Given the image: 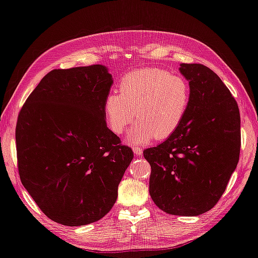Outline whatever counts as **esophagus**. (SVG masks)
Instances as JSON below:
<instances>
[{
	"label": "esophagus",
	"mask_w": 258,
	"mask_h": 258,
	"mask_svg": "<svg viewBox=\"0 0 258 258\" xmlns=\"http://www.w3.org/2000/svg\"><path fill=\"white\" fill-rule=\"evenodd\" d=\"M133 150H134V154L136 155V156H140V155L143 154V148L137 147V146H135V147L133 148Z\"/></svg>",
	"instance_id": "34e87169"
}]
</instances>
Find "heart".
<instances>
[{"label":"heart","instance_id":"obj_1","mask_svg":"<svg viewBox=\"0 0 258 258\" xmlns=\"http://www.w3.org/2000/svg\"><path fill=\"white\" fill-rule=\"evenodd\" d=\"M119 91L105 96V122L113 134L121 135L134 121L137 109L139 121L128 136L134 144L172 136L185 118L191 100L186 79L157 67L129 73L120 81Z\"/></svg>","mask_w":258,"mask_h":258}]
</instances>
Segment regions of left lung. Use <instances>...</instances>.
Returning a JSON list of instances; mask_svg holds the SVG:
<instances>
[{
  "mask_svg": "<svg viewBox=\"0 0 258 258\" xmlns=\"http://www.w3.org/2000/svg\"><path fill=\"white\" fill-rule=\"evenodd\" d=\"M191 87L183 122L157 147L144 150L152 167L149 194L160 210L199 216L220 200L239 160L240 114L228 87L202 64H181Z\"/></svg>",
  "mask_w": 258,
  "mask_h": 258,
  "instance_id": "1",
  "label": "left lung"
}]
</instances>
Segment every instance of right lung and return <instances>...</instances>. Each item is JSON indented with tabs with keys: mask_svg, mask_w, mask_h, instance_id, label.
Segmentation results:
<instances>
[{
	"mask_svg": "<svg viewBox=\"0 0 258 258\" xmlns=\"http://www.w3.org/2000/svg\"><path fill=\"white\" fill-rule=\"evenodd\" d=\"M112 83L102 65L52 70L19 112L20 179L39 209L60 225L102 219L134 158L106 127L103 103Z\"/></svg>",
	"mask_w": 258,
	"mask_h": 258,
	"instance_id": "right-lung-1",
	"label": "right lung"
}]
</instances>
